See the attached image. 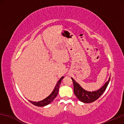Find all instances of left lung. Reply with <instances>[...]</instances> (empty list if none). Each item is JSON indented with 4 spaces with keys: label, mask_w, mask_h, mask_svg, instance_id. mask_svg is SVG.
Here are the masks:
<instances>
[{
    "label": "left lung",
    "mask_w": 124,
    "mask_h": 124,
    "mask_svg": "<svg viewBox=\"0 0 124 124\" xmlns=\"http://www.w3.org/2000/svg\"><path fill=\"white\" fill-rule=\"evenodd\" d=\"M73 82V88H74V93L77 98L81 101L85 103H92L93 101L97 100L103 93L106 90L108 84L110 81V77L108 81L101 87V89L94 91H87L83 89L77 82H76L73 78H71Z\"/></svg>",
    "instance_id": "obj_1"
}]
</instances>
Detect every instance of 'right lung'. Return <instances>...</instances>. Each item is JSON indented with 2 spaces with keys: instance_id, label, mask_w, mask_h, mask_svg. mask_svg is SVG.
Wrapping results in <instances>:
<instances>
[{
  "instance_id": "right-lung-1",
  "label": "right lung",
  "mask_w": 124,
  "mask_h": 124,
  "mask_svg": "<svg viewBox=\"0 0 124 124\" xmlns=\"http://www.w3.org/2000/svg\"><path fill=\"white\" fill-rule=\"evenodd\" d=\"M64 77H62L60 79H59L56 85L54 90L52 91V92L51 93V94L49 96H47V98H46L45 99L42 100V101H38V102H37V101H29L30 102L34 105V106H36L38 107H43V106H47V105L50 104V103H51L52 101H54V99L56 97L57 95L58 94L59 87H60V84L61 82H62V79Z\"/></svg>"
}]
</instances>
